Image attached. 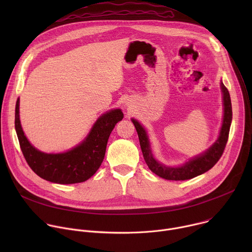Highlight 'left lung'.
Instances as JSON below:
<instances>
[{
    "label": "left lung",
    "instance_id": "left-lung-1",
    "mask_svg": "<svg viewBox=\"0 0 252 252\" xmlns=\"http://www.w3.org/2000/svg\"><path fill=\"white\" fill-rule=\"evenodd\" d=\"M220 86L223 94L224 114H223V123H222L220 137L217 141H215L214 145L209 150H207L204 154L192 158L191 160L188 161L182 166L169 167L158 162L153 157L150 141L145 128L141 126V125L138 122H136L133 119L131 120L137 131L143 158H145L149 168L154 173H156L159 177L167 179V181H186V179H190L199 174L206 172L220 160L227 143L229 128H230L231 120H232V107H231L229 92L222 82Z\"/></svg>",
    "mask_w": 252,
    "mask_h": 252
}]
</instances>
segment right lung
I'll return each mask as SVG.
<instances>
[{"mask_svg":"<svg viewBox=\"0 0 252 252\" xmlns=\"http://www.w3.org/2000/svg\"><path fill=\"white\" fill-rule=\"evenodd\" d=\"M19 102L18 98L15 127L24 158L35 174L60 185L83 183L95 173L103 160L111 132L124 118L119 109L103 114L81 145L63 154H44L34 149L24 134L19 117Z\"/></svg>","mask_w":252,"mask_h":252,"instance_id":"1","label":"right lung"}]
</instances>
